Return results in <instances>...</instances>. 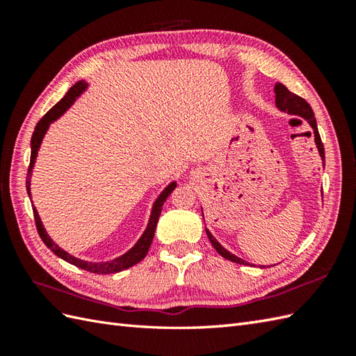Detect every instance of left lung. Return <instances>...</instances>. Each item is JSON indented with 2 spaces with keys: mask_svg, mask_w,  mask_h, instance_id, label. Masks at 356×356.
I'll use <instances>...</instances> for the list:
<instances>
[{
  "mask_svg": "<svg viewBox=\"0 0 356 356\" xmlns=\"http://www.w3.org/2000/svg\"><path fill=\"white\" fill-rule=\"evenodd\" d=\"M274 92H275V105H277V108L280 111H286L287 115L303 118L306 122L312 127L314 138H315V145H316V148H318V153L321 156L323 166H324V147H323V142H321L320 133H318V127H316V119H315V115H314V111L311 108V105H309L303 99V97H300V96H297L295 93H291L289 90H287L282 84V82H277ZM202 213H203V211H202ZM203 220H205V217H203ZM205 231H207V236H208V238L211 241V245H213L216 251L220 254L222 257H225L226 260H231V261L238 263V264H249L243 259H240V257L231 254L228 249H225L220 243H218V241L216 240V237L207 228H205ZM274 266H275V264H274Z\"/></svg>",
  "mask_w": 356,
  "mask_h": 356,
  "instance_id": "1",
  "label": "left lung"
}]
</instances>
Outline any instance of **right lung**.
Here are the masks:
<instances>
[{
	"instance_id": "right-lung-1",
	"label": "right lung",
	"mask_w": 356,
	"mask_h": 356,
	"mask_svg": "<svg viewBox=\"0 0 356 356\" xmlns=\"http://www.w3.org/2000/svg\"><path fill=\"white\" fill-rule=\"evenodd\" d=\"M87 88H88V84L86 81L76 82V84H74L69 90V92L65 93L63 99L59 101L56 105H53V107L42 116L40 122L36 124L35 131L32 134V139H30V148H32V153H30V165H29V170H27V180H26V186H27V193H29L30 200H32V193H30V177H32V171H33V166H35L36 157H38V151H40V147H41L45 133H47L51 122H55V120L61 118L64 113L74 104V101H76L78 97L86 92ZM176 186H177L176 180H172V182L166 185L163 188V191L157 195V199L153 203V208H151L147 228H145V231H143L142 236L139 237V240L136 241L134 246L128 249L125 254L119 255V257H116V259L108 260V261H87V260L78 259V257H74L67 251H64L61 246L56 245L55 241L51 240V237L49 236L47 231H45V228H44V225L41 222V217H40V214H38L36 208L32 207L36 229H38V234H40L41 240L44 241V245L47 246L53 254L58 255L59 259H63L70 264H74V266H78V268L84 269V270L93 272V274H116V272H120V270L134 266V264H138L139 261L143 260V257L147 255L148 249L151 246V241H153V237H154L156 226H157V222H159V217H161L163 203H165L166 199H168V195L174 191V188H176Z\"/></svg>"
}]
</instances>
